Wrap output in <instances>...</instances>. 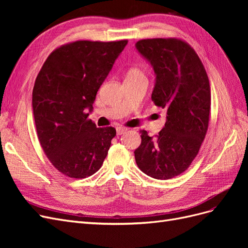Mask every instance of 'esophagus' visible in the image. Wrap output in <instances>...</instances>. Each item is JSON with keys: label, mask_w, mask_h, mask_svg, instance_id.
Listing matches in <instances>:
<instances>
[{"label": "esophagus", "mask_w": 248, "mask_h": 248, "mask_svg": "<svg viewBox=\"0 0 248 248\" xmlns=\"http://www.w3.org/2000/svg\"><path fill=\"white\" fill-rule=\"evenodd\" d=\"M125 131H127V128L125 127H117V134L118 136H121Z\"/></svg>", "instance_id": "34e87169"}]
</instances>
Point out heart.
<instances>
[{
	"mask_svg": "<svg viewBox=\"0 0 248 248\" xmlns=\"http://www.w3.org/2000/svg\"><path fill=\"white\" fill-rule=\"evenodd\" d=\"M126 78H146V72L140 67L134 66L127 71Z\"/></svg>",
	"mask_w": 248,
	"mask_h": 248,
	"instance_id": "1",
	"label": "heart"
}]
</instances>
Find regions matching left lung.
I'll return each instance as SVG.
<instances>
[{
  "label": "left lung",
  "mask_w": 248,
  "mask_h": 248,
  "mask_svg": "<svg viewBox=\"0 0 248 248\" xmlns=\"http://www.w3.org/2000/svg\"><path fill=\"white\" fill-rule=\"evenodd\" d=\"M137 49L153 66L156 82L152 101L167 111V121L155 137L140 131L134 151L139 169L158 180L182 174L196 158L208 130L211 90L201 59L178 38L142 39Z\"/></svg>",
  "instance_id": "8db88e82"
}]
</instances>
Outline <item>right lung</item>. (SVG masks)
Wrapping results in <instances>:
<instances>
[{
	"mask_svg": "<svg viewBox=\"0 0 248 248\" xmlns=\"http://www.w3.org/2000/svg\"><path fill=\"white\" fill-rule=\"evenodd\" d=\"M127 40H78L47 57L33 89V112L40 145L63 175L84 179L98 170L108 155L114 127L97 128L88 119L100 86Z\"/></svg>",
	"mask_w": 248,
	"mask_h": 248,
	"instance_id": "1",
	"label": "right lung"
}]
</instances>
